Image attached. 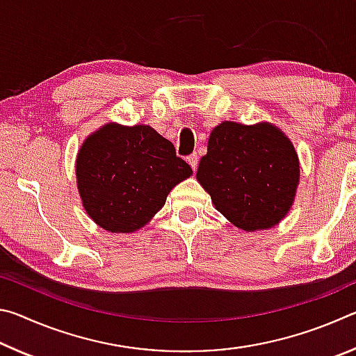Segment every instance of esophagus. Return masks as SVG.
<instances>
[{"mask_svg":"<svg viewBox=\"0 0 356 356\" xmlns=\"http://www.w3.org/2000/svg\"><path fill=\"white\" fill-rule=\"evenodd\" d=\"M186 161H188V165L193 168V171H196L197 163H200V156H197V154H191L188 159H186Z\"/></svg>","mask_w":356,"mask_h":356,"instance_id":"obj_1","label":"esophagus"}]
</instances>
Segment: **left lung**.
Here are the masks:
<instances>
[{
    "label": "left lung",
    "instance_id": "left-lung-1",
    "mask_svg": "<svg viewBox=\"0 0 356 356\" xmlns=\"http://www.w3.org/2000/svg\"><path fill=\"white\" fill-rule=\"evenodd\" d=\"M196 179L220 213L254 232L276 226L289 213L300 161L292 141L272 122L225 120L209 136Z\"/></svg>",
    "mask_w": 356,
    "mask_h": 356
}]
</instances>
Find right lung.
Wrapping results in <instances>:
<instances>
[{"mask_svg": "<svg viewBox=\"0 0 356 356\" xmlns=\"http://www.w3.org/2000/svg\"><path fill=\"white\" fill-rule=\"evenodd\" d=\"M75 174L89 218L108 232L131 234L154 218L193 171L150 125L108 122L83 141Z\"/></svg>", "mask_w": 356, "mask_h": 356, "instance_id": "1", "label": "right lung"}]
</instances>
